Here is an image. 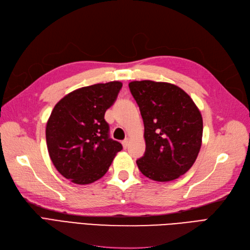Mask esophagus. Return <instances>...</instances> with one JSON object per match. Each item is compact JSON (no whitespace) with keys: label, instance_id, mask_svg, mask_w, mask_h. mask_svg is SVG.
<instances>
[{"label":"esophagus","instance_id":"1","mask_svg":"<svg viewBox=\"0 0 250 250\" xmlns=\"http://www.w3.org/2000/svg\"><path fill=\"white\" fill-rule=\"evenodd\" d=\"M128 143H129V139H125L124 141H122V145H123L124 149H126V148H127V146H128Z\"/></svg>","mask_w":250,"mask_h":250}]
</instances>
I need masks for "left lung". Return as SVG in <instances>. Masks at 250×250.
Segmentation results:
<instances>
[{
    "mask_svg": "<svg viewBox=\"0 0 250 250\" xmlns=\"http://www.w3.org/2000/svg\"><path fill=\"white\" fill-rule=\"evenodd\" d=\"M130 93L143 118L146 151L140 171L155 181H171L191 169L202 142L201 113L184 89L168 82L132 81Z\"/></svg>",
    "mask_w": 250,
    "mask_h": 250,
    "instance_id": "left-lung-1",
    "label": "left lung"
}]
</instances>
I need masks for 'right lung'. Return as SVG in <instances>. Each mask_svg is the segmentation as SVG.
<instances>
[{
  "label": "right lung",
  "mask_w": 250,
  "mask_h": 250,
  "mask_svg": "<svg viewBox=\"0 0 250 250\" xmlns=\"http://www.w3.org/2000/svg\"><path fill=\"white\" fill-rule=\"evenodd\" d=\"M121 88L120 81L81 87L53 108L46 127L49 155L57 171L72 183L88 185L100 179L122 150L109 138L104 119Z\"/></svg>",
  "instance_id": "right-lung-1"
}]
</instances>
